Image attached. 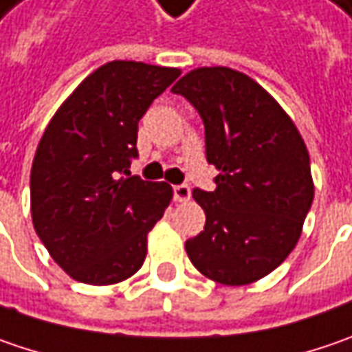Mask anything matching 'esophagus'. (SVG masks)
<instances>
[{
  "label": "esophagus",
  "instance_id": "1",
  "mask_svg": "<svg viewBox=\"0 0 352 352\" xmlns=\"http://www.w3.org/2000/svg\"><path fill=\"white\" fill-rule=\"evenodd\" d=\"M173 197H175L177 203H185L191 199V187L189 185H175L173 187Z\"/></svg>",
  "mask_w": 352,
  "mask_h": 352
}]
</instances>
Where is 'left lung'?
I'll list each match as a JSON object with an SVG mask.
<instances>
[{"instance_id": "obj_1", "label": "left lung", "mask_w": 352, "mask_h": 352, "mask_svg": "<svg viewBox=\"0 0 352 352\" xmlns=\"http://www.w3.org/2000/svg\"><path fill=\"white\" fill-rule=\"evenodd\" d=\"M171 92L205 124L206 161L217 189H195L205 230L185 242L203 276L224 285L258 282L296 248L314 203L309 153L292 118L250 76L203 67Z\"/></svg>"}]
</instances>
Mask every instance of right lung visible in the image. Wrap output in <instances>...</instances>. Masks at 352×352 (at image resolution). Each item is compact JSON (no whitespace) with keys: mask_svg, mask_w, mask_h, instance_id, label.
Returning <instances> with one entry per match:
<instances>
[{"mask_svg":"<svg viewBox=\"0 0 352 352\" xmlns=\"http://www.w3.org/2000/svg\"><path fill=\"white\" fill-rule=\"evenodd\" d=\"M179 74L135 60L106 63L76 86L43 133L31 167V217L72 280L110 285L144 264L147 232L173 189L130 175L138 122Z\"/></svg>","mask_w":352,"mask_h":352,"instance_id":"1","label":"right lung"}]
</instances>
